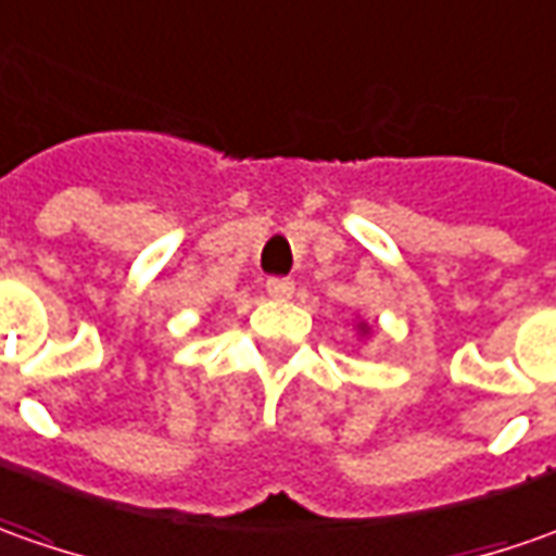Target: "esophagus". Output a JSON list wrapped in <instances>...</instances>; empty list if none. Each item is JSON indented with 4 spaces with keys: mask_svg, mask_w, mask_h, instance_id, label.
Returning a JSON list of instances; mask_svg holds the SVG:
<instances>
[{
    "mask_svg": "<svg viewBox=\"0 0 556 556\" xmlns=\"http://www.w3.org/2000/svg\"><path fill=\"white\" fill-rule=\"evenodd\" d=\"M267 295L277 298V301H286V298L295 295V282L286 277H270L267 279Z\"/></svg>",
    "mask_w": 556,
    "mask_h": 556,
    "instance_id": "34e87169",
    "label": "esophagus"
}]
</instances>
